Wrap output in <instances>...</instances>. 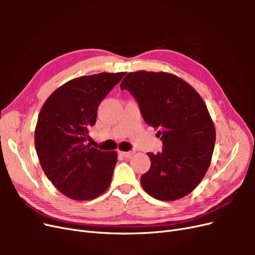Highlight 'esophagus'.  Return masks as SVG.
Masks as SVG:
<instances>
[{
	"label": "esophagus",
	"instance_id": "esophagus-1",
	"mask_svg": "<svg viewBox=\"0 0 255 255\" xmlns=\"http://www.w3.org/2000/svg\"><path fill=\"white\" fill-rule=\"evenodd\" d=\"M135 152L134 151H128V152H123V151H119V154L121 156H123V157H130L133 155Z\"/></svg>",
	"mask_w": 255,
	"mask_h": 255
}]
</instances>
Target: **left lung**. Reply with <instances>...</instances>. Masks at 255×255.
Returning a JSON list of instances; mask_svg holds the SVG:
<instances>
[{
  "mask_svg": "<svg viewBox=\"0 0 255 255\" xmlns=\"http://www.w3.org/2000/svg\"><path fill=\"white\" fill-rule=\"evenodd\" d=\"M120 88L134 97L144 122L163 141L160 152L148 153L151 167L141 175L142 188L161 201L188 195L210 167L216 140L203 99L188 83L165 72H130Z\"/></svg>",
  "mask_w": 255,
  "mask_h": 255,
  "instance_id": "left-lung-1",
  "label": "left lung"
}]
</instances>
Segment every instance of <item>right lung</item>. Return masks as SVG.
<instances>
[{"instance_id":"obj_1","label":"right lung","mask_w":255,"mask_h":255,"mask_svg":"<svg viewBox=\"0 0 255 255\" xmlns=\"http://www.w3.org/2000/svg\"><path fill=\"white\" fill-rule=\"evenodd\" d=\"M125 75L102 72L69 81L48 98L38 116L35 146L41 168L70 199H95L111 185L117 153L86 141L100 103Z\"/></svg>"}]
</instances>
